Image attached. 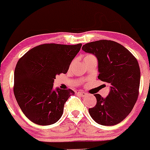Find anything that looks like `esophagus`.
Wrapping results in <instances>:
<instances>
[{
	"label": "esophagus",
	"mask_w": 150,
	"mask_h": 150,
	"mask_svg": "<svg viewBox=\"0 0 150 150\" xmlns=\"http://www.w3.org/2000/svg\"><path fill=\"white\" fill-rule=\"evenodd\" d=\"M78 95H80L81 97H83V98H85V97L88 95V94L86 93H85V92H78Z\"/></svg>",
	"instance_id": "34e87169"
}]
</instances>
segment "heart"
<instances>
[{"label": "heart", "mask_w": 150, "mask_h": 150, "mask_svg": "<svg viewBox=\"0 0 150 150\" xmlns=\"http://www.w3.org/2000/svg\"><path fill=\"white\" fill-rule=\"evenodd\" d=\"M86 57H93V55H87Z\"/></svg>", "instance_id": "obj_1"}]
</instances>
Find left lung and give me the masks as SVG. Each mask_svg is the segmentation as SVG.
I'll return each mask as SVG.
<instances>
[{
    "mask_svg": "<svg viewBox=\"0 0 150 150\" xmlns=\"http://www.w3.org/2000/svg\"><path fill=\"white\" fill-rule=\"evenodd\" d=\"M83 51L98 59V79L109 83L106 98L95 94L97 104L88 109L98 124L112 126L125 119L134 108L140 83V69L134 55L118 42L101 40L85 44Z\"/></svg>",
    "mask_w": 150,
    "mask_h": 150,
    "instance_id": "obj_1",
    "label": "left lung"
}]
</instances>
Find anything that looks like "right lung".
<instances>
[{
    "instance_id": "obj_1",
    "label": "right lung",
    "mask_w": 150,
    "mask_h": 150,
    "mask_svg": "<svg viewBox=\"0 0 150 150\" xmlns=\"http://www.w3.org/2000/svg\"><path fill=\"white\" fill-rule=\"evenodd\" d=\"M81 46L43 44L28 51L18 60L14 72V95L31 122L50 125L61 117L64 105L75 92L53 89L54 80L66 73Z\"/></svg>"
}]
</instances>
